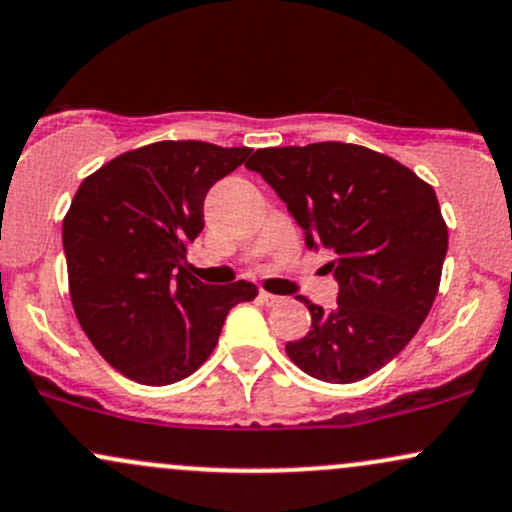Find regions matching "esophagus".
Masks as SVG:
<instances>
[{
    "mask_svg": "<svg viewBox=\"0 0 512 512\" xmlns=\"http://www.w3.org/2000/svg\"><path fill=\"white\" fill-rule=\"evenodd\" d=\"M258 300H261L263 304H278L280 300H283V297L273 295V292H266V290H261V292H258Z\"/></svg>",
    "mask_w": 512,
    "mask_h": 512,
    "instance_id": "obj_1",
    "label": "esophagus"
}]
</instances>
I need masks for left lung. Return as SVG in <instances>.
I'll return each mask as SVG.
<instances>
[{
	"label": "left lung",
	"instance_id": "obj_1",
	"mask_svg": "<svg viewBox=\"0 0 512 512\" xmlns=\"http://www.w3.org/2000/svg\"><path fill=\"white\" fill-rule=\"evenodd\" d=\"M246 169L278 193L309 249L329 251L338 283L333 309L300 297L312 329L287 355L321 382L365 380L406 348L438 295V195L396 159L346 142L256 149Z\"/></svg>",
	"mask_w": 512,
	"mask_h": 512
}]
</instances>
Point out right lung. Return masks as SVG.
I'll return each mask as SVG.
<instances>
[{
  "instance_id": "1",
  "label": "right lung",
  "mask_w": 512,
  "mask_h": 512,
  "mask_svg": "<svg viewBox=\"0 0 512 512\" xmlns=\"http://www.w3.org/2000/svg\"><path fill=\"white\" fill-rule=\"evenodd\" d=\"M249 147L169 140L132 149L82 181L62 222L70 297L94 348L128 380L164 387L193 375L217 346L229 309L256 297L239 280L188 273L205 195Z\"/></svg>"
}]
</instances>
